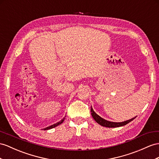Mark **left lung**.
<instances>
[{
    "mask_svg": "<svg viewBox=\"0 0 159 159\" xmlns=\"http://www.w3.org/2000/svg\"><path fill=\"white\" fill-rule=\"evenodd\" d=\"M91 115L93 117L97 123H98L99 125H102V126H105V127H107V128H117V127H120V126H123L129 123L130 121H132L133 120H134L136 117V116L135 117H133V118L130 119L129 120L127 121H124L123 122H113V121H109L107 120H105L104 119H103L102 117H101L99 116H98L97 113L93 111V109L91 107Z\"/></svg>",
    "mask_w": 159,
    "mask_h": 159,
    "instance_id": "obj_1",
    "label": "left lung"
}]
</instances>
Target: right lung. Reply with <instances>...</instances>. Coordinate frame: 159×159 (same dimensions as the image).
Returning a JSON list of instances; mask_svg holds the SVG:
<instances>
[{
  "label": "right lung",
  "mask_w": 159,
  "mask_h": 159,
  "mask_svg": "<svg viewBox=\"0 0 159 159\" xmlns=\"http://www.w3.org/2000/svg\"><path fill=\"white\" fill-rule=\"evenodd\" d=\"M64 119H65V117H64V118H63L62 120H60L59 122H57L56 124H53V125H50V126H48V127H47V128H43V129H44V130H48V129H52V128H54L56 127V126H58V125L62 124V122L64 121Z\"/></svg>",
  "instance_id": "obj_1"
}]
</instances>
